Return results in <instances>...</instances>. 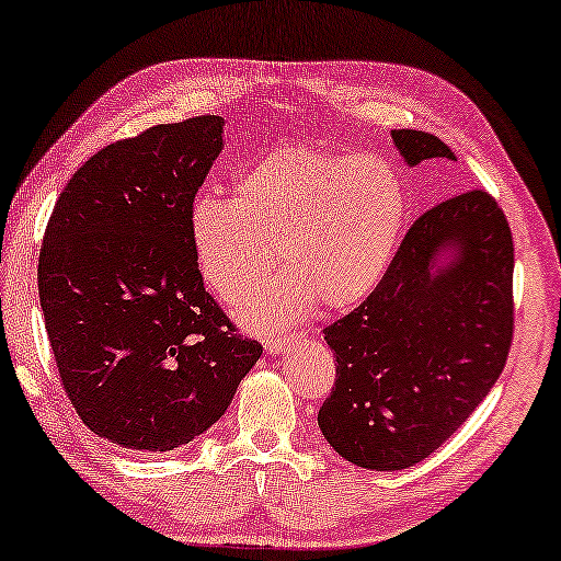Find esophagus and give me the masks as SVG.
Wrapping results in <instances>:
<instances>
[{
	"label": "esophagus",
	"instance_id": "1",
	"mask_svg": "<svg viewBox=\"0 0 561 561\" xmlns=\"http://www.w3.org/2000/svg\"><path fill=\"white\" fill-rule=\"evenodd\" d=\"M296 343V335H275L265 341V353L268 355H283L288 347Z\"/></svg>",
	"mask_w": 561,
	"mask_h": 561
}]
</instances>
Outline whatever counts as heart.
I'll list each match as a JSON object with an SVG mask.
<instances>
[{
    "label": "heart",
    "instance_id": "b5f03b06",
    "mask_svg": "<svg viewBox=\"0 0 561 561\" xmlns=\"http://www.w3.org/2000/svg\"><path fill=\"white\" fill-rule=\"evenodd\" d=\"M408 194L378 153L278 146L236 176V198L198 194L188 241L206 286L255 330L288 325L320 300L341 310L370 296L398 245Z\"/></svg>",
    "mask_w": 561,
    "mask_h": 561
}]
</instances>
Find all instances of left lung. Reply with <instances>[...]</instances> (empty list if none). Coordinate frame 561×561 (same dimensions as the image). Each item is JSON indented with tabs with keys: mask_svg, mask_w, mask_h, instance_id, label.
<instances>
[{
	"mask_svg": "<svg viewBox=\"0 0 561 561\" xmlns=\"http://www.w3.org/2000/svg\"><path fill=\"white\" fill-rule=\"evenodd\" d=\"M408 167L453 159L437 136L398 128ZM514 248L502 208L467 191L422 214L388 273L328 325L335 388L320 433L347 462L392 472L425 460L497 382L512 343Z\"/></svg>",
	"mask_w": 561,
	"mask_h": 561,
	"instance_id": "8db88e82",
	"label": "left lung"
}]
</instances>
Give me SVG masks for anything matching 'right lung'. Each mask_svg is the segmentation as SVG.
<instances>
[{"instance_id": "1", "label": "right lung", "mask_w": 561, "mask_h": 561, "mask_svg": "<svg viewBox=\"0 0 561 561\" xmlns=\"http://www.w3.org/2000/svg\"><path fill=\"white\" fill-rule=\"evenodd\" d=\"M220 149V116L153 126L91 156L51 210L39 253L49 345L73 410L118 447L169 453L204 435L263 353L208 296L188 241Z\"/></svg>"}]
</instances>
